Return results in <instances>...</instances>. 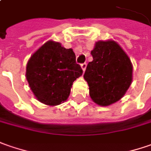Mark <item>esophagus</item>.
Returning a JSON list of instances; mask_svg holds the SVG:
<instances>
[{
	"instance_id": "1",
	"label": "esophagus",
	"mask_w": 151,
	"mask_h": 151,
	"mask_svg": "<svg viewBox=\"0 0 151 151\" xmlns=\"http://www.w3.org/2000/svg\"><path fill=\"white\" fill-rule=\"evenodd\" d=\"M81 68H82V69H83V71L84 72V71L86 70V68H87V63H84L81 64Z\"/></svg>"
}]
</instances>
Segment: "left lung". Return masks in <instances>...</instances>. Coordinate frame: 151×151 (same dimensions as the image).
<instances>
[{"label": "left lung", "instance_id": "obj_1", "mask_svg": "<svg viewBox=\"0 0 151 151\" xmlns=\"http://www.w3.org/2000/svg\"><path fill=\"white\" fill-rule=\"evenodd\" d=\"M91 55L83 75L89 95L98 105L109 106L121 99L131 84L132 63L114 40L96 42Z\"/></svg>", "mask_w": 151, "mask_h": 151}]
</instances>
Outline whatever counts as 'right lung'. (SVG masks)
<instances>
[{"mask_svg": "<svg viewBox=\"0 0 151 151\" xmlns=\"http://www.w3.org/2000/svg\"><path fill=\"white\" fill-rule=\"evenodd\" d=\"M83 74L72 48L47 41L31 56L26 78L34 96L41 103L56 106L65 102L73 83Z\"/></svg>", "mask_w": 151, "mask_h": 151, "instance_id": "obj_1", "label": "right lung"}]
</instances>
